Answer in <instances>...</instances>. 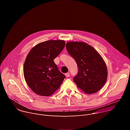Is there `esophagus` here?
<instances>
[{
  "label": "esophagus",
  "mask_w": 130,
  "mask_h": 130,
  "mask_svg": "<svg viewBox=\"0 0 130 130\" xmlns=\"http://www.w3.org/2000/svg\"><path fill=\"white\" fill-rule=\"evenodd\" d=\"M65 76H66V77H69V75H70V73H69V72L66 73L65 74Z\"/></svg>",
  "instance_id": "34e87169"
}]
</instances>
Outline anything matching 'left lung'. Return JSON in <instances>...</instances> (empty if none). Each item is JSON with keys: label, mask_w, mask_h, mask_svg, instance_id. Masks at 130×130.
I'll list each match as a JSON object with an SVG mask.
<instances>
[{"label": "left lung", "mask_w": 130, "mask_h": 130, "mask_svg": "<svg viewBox=\"0 0 130 130\" xmlns=\"http://www.w3.org/2000/svg\"><path fill=\"white\" fill-rule=\"evenodd\" d=\"M66 48L78 67L74 82L87 94L97 92L103 86L107 77V67L100 54L84 42H69Z\"/></svg>", "instance_id": "obj_1"}]
</instances>
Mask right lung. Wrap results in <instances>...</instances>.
I'll list each match as a JSON object with an SVG mask.
<instances>
[{"mask_svg":"<svg viewBox=\"0 0 130 130\" xmlns=\"http://www.w3.org/2000/svg\"><path fill=\"white\" fill-rule=\"evenodd\" d=\"M65 45L63 40H49L36 45L29 52L24 63V75L35 94L49 96L60 87L65 76L53 60Z\"/></svg>","mask_w":130,"mask_h":130,"instance_id":"1","label":"right lung"}]
</instances>
